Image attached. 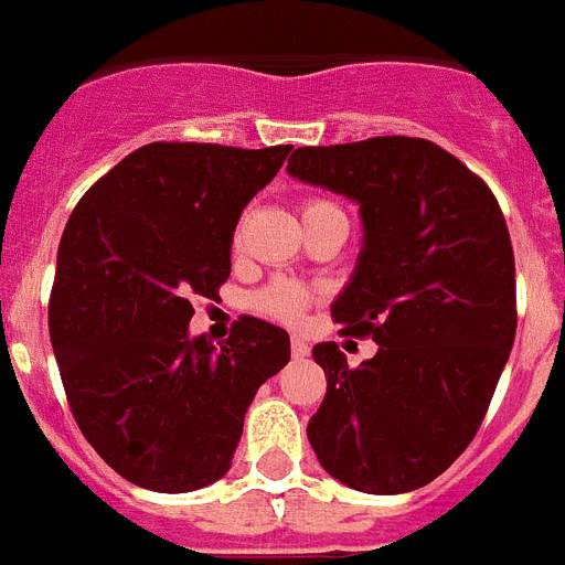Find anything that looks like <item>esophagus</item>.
<instances>
[{
    "instance_id": "esophagus-1",
    "label": "esophagus",
    "mask_w": 565,
    "mask_h": 565,
    "mask_svg": "<svg viewBox=\"0 0 565 565\" xmlns=\"http://www.w3.org/2000/svg\"><path fill=\"white\" fill-rule=\"evenodd\" d=\"M291 353H295V359H303V355H309V344H306L303 338H291Z\"/></svg>"
}]
</instances>
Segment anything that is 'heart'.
<instances>
[{
    "mask_svg": "<svg viewBox=\"0 0 565 565\" xmlns=\"http://www.w3.org/2000/svg\"><path fill=\"white\" fill-rule=\"evenodd\" d=\"M300 212H303V224L318 218H329V215H341V218H347L344 210L338 204H332V201H327V198H309V201H303ZM238 238H242V230H236V236H233L236 245ZM311 303H315V291H309L306 286H297V282H288V279H277V282L259 288V291L250 297V309H254L256 315L279 320V323H300Z\"/></svg>",
    "mask_w": 565,
    "mask_h": 565,
    "instance_id": "b5f03b06",
    "label": "heart"
}]
</instances>
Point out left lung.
<instances>
[{
	"label": "left lung",
	"instance_id": "1",
	"mask_svg": "<svg viewBox=\"0 0 565 565\" xmlns=\"http://www.w3.org/2000/svg\"><path fill=\"white\" fill-rule=\"evenodd\" d=\"M288 171L359 201L364 250L332 320L379 344L359 367L335 341L311 350L327 373L311 449L361 493L417 490L472 444L516 338L502 206L476 171L417 137L297 148Z\"/></svg>",
	"mask_w": 565,
	"mask_h": 565
}]
</instances>
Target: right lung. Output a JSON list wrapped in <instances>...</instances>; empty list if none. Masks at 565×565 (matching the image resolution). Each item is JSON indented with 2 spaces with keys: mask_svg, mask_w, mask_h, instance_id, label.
Segmentation results:
<instances>
[{
  "mask_svg": "<svg viewBox=\"0 0 565 565\" xmlns=\"http://www.w3.org/2000/svg\"><path fill=\"white\" fill-rule=\"evenodd\" d=\"M291 146L151 142L98 178L57 247L49 335L81 435L130 484L218 481L245 411L291 359L286 329L242 315L224 344L189 338L192 297L230 277L233 230Z\"/></svg>",
  "mask_w": 565,
  "mask_h": 565,
  "instance_id": "1",
  "label": "right lung"
}]
</instances>
